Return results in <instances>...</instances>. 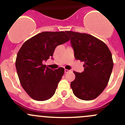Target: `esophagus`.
I'll list each match as a JSON object with an SVG mask.
<instances>
[{
	"mask_svg": "<svg viewBox=\"0 0 125 125\" xmlns=\"http://www.w3.org/2000/svg\"><path fill=\"white\" fill-rule=\"evenodd\" d=\"M69 71H70V70H67V69H65V73H68Z\"/></svg>",
	"mask_w": 125,
	"mask_h": 125,
	"instance_id": "1",
	"label": "esophagus"
}]
</instances>
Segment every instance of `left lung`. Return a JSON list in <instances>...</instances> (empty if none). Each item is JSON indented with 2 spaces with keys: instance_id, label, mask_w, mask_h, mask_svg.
Returning a JSON list of instances; mask_svg holds the SVG:
<instances>
[{
  "instance_id": "1",
  "label": "left lung",
  "mask_w": 125,
  "mask_h": 125,
  "mask_svg": "<svg viewBox=\"0 0 125 125\" xmlns=\"http://www.w3.org/2000/svg\"><path fill=\"white\" fill-rule=\"evenodd\" d=\"M77 60L84 62V71H74L71 83L74 95L83 100L97 97L108 85L113 68L111 52L104 42L85 33L66 31Z\"/></svg>"
}]
</instances>
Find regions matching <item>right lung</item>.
Wrapping results in <instances>:
<instances>
[{
	"instance_id": "right-lung-1",
	"label": "right lung",
	"mask_w": 125,
	"mask_h": 125,
	"mask_svg": "<svg viewBox=\"0 0 125 125\" xmlns=\"http://www.w3.org/2000/svg\"><path fill=\"white\" fill-rule=\"evenodd\" d=\"M70 40L63 31L42 32L26 40L17 53L16 67L22 88L34 100L44 101L54 94L63 68L52 70L43 64L55 48Z\"/></svg>"
}]
</instances>
